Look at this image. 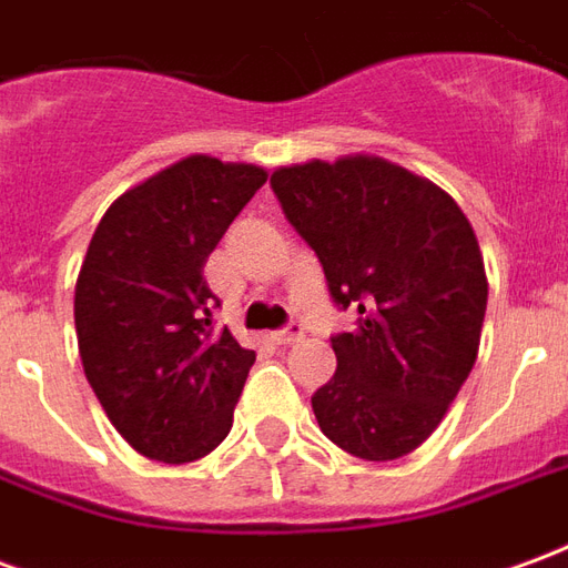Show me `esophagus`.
Instances as JSON below:
<instances>
[{
    "mask_svg": "<svg viewBox=\"0 0 568 568\" xmlns=\"http://www.w3.org/2000/svg\"><path fill=\"white\" fill-rule=\"evenodd\" d=\"M301 337H304V332H301V325H288V328H283V332H273L271 334L273 344H280V346L297 344Z\"/></svg>",
    "mask_w": 568,
    "mask_h": 568,
    "instance_id": "esophagus-1",
    "label": "esophagus"
}]
</instances>
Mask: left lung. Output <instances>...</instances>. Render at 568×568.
Listing matches in <instances>:
<instances>
[{
	"mask_svg": "<svg viewBox=\"0 0 568 568\" xmlns=\"http://www.w3.org/2000/svg\"><path fill=\"white\" fill-rule=\"evenodd\" d=\"M271 185L320 255L353 332L332 337L337 371L313 395L320 428L368 463L414 453L475 365L487 271L459 203L377 154L276 166Z\"/></svg>",
	"mask_w": 568,
	"mask_h": 568,
	"instance_id": "8db88e82",
	"label": "left lung"
}]
</instances>
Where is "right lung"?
I'll return each instance as SVG.
<instances>
[{
    "label": "right lung",
    "mask_w": 568,
    "mask_h": 568,
    "mask_svg": "<svg viewBox=\"0 0 568 568\" xmlns=\"http://www.w3.org/2000/svg\"><path fill=\"white\" fill-rule=\"evenodd\" d=\"M267 170L187 154L105 210L75 280L84 377L130 447L194 463L231 432L252 349L212 332L203 264Z\"/></svg>",
    "instance_id": "right-lung-1"
}]
</instances>
